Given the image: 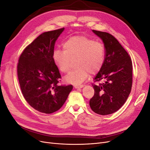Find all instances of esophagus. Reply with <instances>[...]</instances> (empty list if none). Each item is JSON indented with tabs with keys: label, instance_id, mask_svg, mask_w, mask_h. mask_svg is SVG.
<instances>
[{
	"label": "esophagus",
	"instance_id": "1",
	"mask_svg": "<svg viewBox=\"0 0 150 150\" xmlns=\"http://www.w3.org/2000/svg\"><path fill=\"white\" fill-rule=\"evenodd\" d=\"M84 86V85H76V84H75V85H74V87L76 88V89H78V88H82Z\"/></svg>",
	"mask_w": 150,
	"mask_h": 150
}]
</instances>
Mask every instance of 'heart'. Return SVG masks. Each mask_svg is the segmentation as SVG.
<instances>
[{"label": "heart", "mask_w": 150, "mask_h": 150, "mask_svg": "<svg viewBox=\"0 0 150 150\" xmlns=\"http://www.w3.org/2000/svg\"><path fill=\"white\" fill-rule=\"evenodd\" d=\"M64 50L56 49L53 60L62 72L69 71L71 61L74 60V70L66 75L64 80L79 85L86 79L89 72L96 74L101 69L105 58L104 45L83 35L73 36L63 44Z\"/></svg>", "instance_id": "b5f03b06"}]
</instances>
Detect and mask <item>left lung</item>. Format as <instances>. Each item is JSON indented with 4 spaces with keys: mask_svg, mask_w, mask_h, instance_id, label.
Instances as JSON below:
<instances>
[{
    "mask_svg": "<svg viewBox=\"0 0 150 150\" xmlns=\"http://www.w3.org/2000/svg\"><path fill=\"white\" fill-rule=\"evenodd\" d=\"M93 32L103 40L105 58L94 79L95 81L102 80L103 83L93 84L94 94L89 105L98 115H110L121 108L129 96L133 81L132 61L114 36L105 32Z\"/></svg>",
    "mask_w": 150,
    "mask_h": 150,
    "instance_id": "1",
    "label": "left lung"
}]
</instances>
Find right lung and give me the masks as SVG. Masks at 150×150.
I'll use <instances>...</instances> for the list:
<instances>
[{
    "mask_svg": "<svg viewBox=\"0 0 150 150\" xmlns=\"http://www.w3.org/2000/svg\"><path fill=\"white\" fill-rule=\"evenodd\" d=\"M64 30L39 35L25 48L17 64L18 79L26 101L46 114L59 110L73 88L72 85L58 84L61 76L52 57L56 40Z\"/></svg>",
    "mask_w": 150,
    "mask_h": 150,
    "instance_id": "add662e5",
    "label": "right lung"
}]
</instances>
